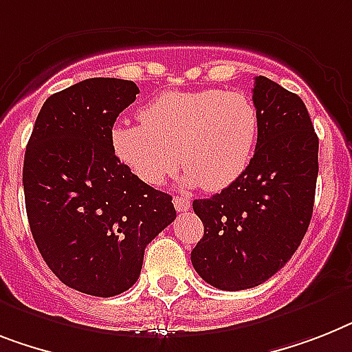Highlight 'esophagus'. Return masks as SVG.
<instances>
[{"label":"esophagus","mask_w":352,"mask_h":352,"mask_svg":"<svg viewBox=\"0 0 352 352\" xmlns=\"http://www.w3.org/2000/svg\"><path fill=\"white\" fill-rule=\"evenodd\" d=\"M173 203L178 212H185L190 208V201H188V197H185V196H174Z\"/></svg>","instance_id":"1"}]
</instances>
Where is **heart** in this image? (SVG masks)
<instances>
[{
    "label": "heart",
    "instance_id": "b5f03b06",
    "mask_svg": "<svg viewBox=\"0 0 352 352\" xmlns=\"http://www.w3.org/2000/svg\"><path fill=\"white\" fill-rule=\"evenodd\" d=\"M142 124H117L111 147L147 185H162L179 164L187 185L217 192L243 176L254 156L259 115L246 95L221 89L173 91L153 98Z\"/></svg>",
    "mask_w": 352,
    "mask_h": 352
}]
</instances>
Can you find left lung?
<instances>
[{"mask_svg": "<svg viewBox=\"0 0 352 352\" xmlns=\"http://www.w3.org/2000/svg\"><path fill=\"white\" fill-rule=\"evenodd\" d=\"M259 133L248 169L208 199H194L203 239L190 252L199 277L225 292L263 284L297 252L311 221L318 136L306 104L270 78L255 77Z\"/></svg>", "mask_w": 352, "mask_h": 352, "instance_id": "obj_1", "label": "left lung"}]
</instances>
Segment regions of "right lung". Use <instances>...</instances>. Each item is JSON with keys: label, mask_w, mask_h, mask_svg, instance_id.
<instances>
[{"label": "right lung", "mask_w": 352, "mask_h": 352, "mask_svg": "<svg viewBox=\"0 0 352 352\" xmlns=\"http://www.w3.org/2000/svg\"><path fill=\"white\" fill-rule=\"evenodd\" d=\"M140 93L133 80L86 78L46 98L23 164L26 216L59 280L93 297L127 292L145 246L176 217L173 196L117 158L111 131Z\"/></svg>", "instance_id": "1"}]
</instances>
